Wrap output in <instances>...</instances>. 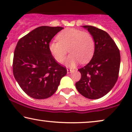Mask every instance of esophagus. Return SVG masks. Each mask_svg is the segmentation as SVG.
<instances>
[{
    "mask_svg": "<svg viewBox=\"0 0 132 132\" xmlns=\"http://www.w3.org/2000/svg\"><path fill=\"white\" fill-rule=\"evenodd\" d=\"M67 73L69 74V73H71V72L73 71V70L70 69V68H67Z\"/></svg>",
    "mask_w": 132,
    "mask_h": 132,
    "instance_id": "1",
    "label": "esophagus"
}]
</instances>
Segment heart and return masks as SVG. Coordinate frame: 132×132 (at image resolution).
I'll return each mask as SVG.
<instances>
[{"instance_id": "heart-1", "label": "heart", "mask_w": 132, "mask_h": 132, "mask_svg": "<svg viewBox=\"0 0 132 132\" xmlns=\"http://www.w3.org/2000/svg\"><path fill=\"white\" fill-rule=\"evenodd\" d=\"M56 40L52 41L48 49L57 62H62L68 52L70 53L65 64L75 67L79 62L85 64L93 57L95 43L93 36L88 32L74 28H67L57 35Z\"/></svg>"}]
</instances>
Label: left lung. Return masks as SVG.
<instances>
[{"label":"left lung","instance_id":"left-lung-1","mask_svg":"<svg viewBox=\"0 0 132 132\" xmlns=\"http://www.w3.org/2000/svg\"><path fill=\"white\" fill-rule=\"evenodd\" d=\"M95 40V52L88 64L78 70L80 80L76 87L89 99H98L109 93L116 84L120 67L118 47L107 32L92 26H83Z\"/></svg>","mask_w":132,"mask_h":132}]
</instances>
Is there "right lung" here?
<instances>
[{"label":"right lung","instance_id":"add662e5","mask_svg":"<svg viewBox=\"0 0 132 132\" xmlns=\"http://www.w3.org/2000/svg\"><path fill=\"white\" fill-rule=\"evenodd\" d=\"M63 29L40 26L18 41L14 54L13 75L23 91L32 98L44 99L52 96L67 73L48 49L52 39Z\"/></svg>","mask_w":132,"mask_h":132}]
</instances>
